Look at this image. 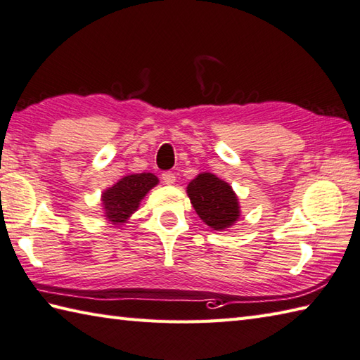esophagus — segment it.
Returning <instances> with one entry per match:
<instances>
[{"label": "esophagus", "mask_w": 360, "mask_h": 360, "mask_svg": "<svg viewBox=\"0 0 360 360\" xmlns=\"http://www.w3.org/2000/svg\"><path fill=\"white\" fill-rule=\"evenodd\" d=\"M161 180H163L165 185H174L175 183V174L171 171H166L161 174Z\"/></svg>", "instance_id": "esophagus-1"}]
</instances>
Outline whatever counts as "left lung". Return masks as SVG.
I'll return each instance as SVG.
<instances>
[{
  "instance_id": "obj_1",
  "label": "left lung",
  "mask_w": 360,
  "mask_h": 360,
  "mask_svg": "<svg viewBox=\"0 0 360 360\" xmlns=\"http://www.w3.org/2000/svg\"><path fill=\"white\" fill-rule=\"evenodd\" d=\"M188 195L197 214L211 229H229L238 221V197L229 183L216 175L210 172L197 175L188 185Z\"/></svg>"
}]
</instances>
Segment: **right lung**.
I'll list each match as a JSON object with an SVG mask.
<instances>
[{
    "label": "right lung",
    "instance_id": "1",
    "mask_svg": "<svg viewBox=\"0 0 360 360\" xmlns=\"http://www.w3.org/2000/svg\"><path fill=\"white\" fill-rule=\"evenodd\" d=\"M158 183L153 174H131L121 179L115 186L108 188L102 194V205H104L105 216L108 221L115 224L124 222L136 211L139 202Z\"/></svg>",
    "mask_w": 360,
    "mask_h": 360
}]
</instances>
